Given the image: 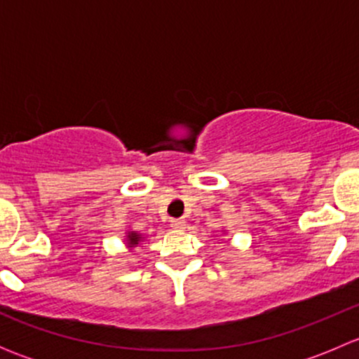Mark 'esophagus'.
Masks as SVG:
<instances>
[{
  "label": "esophagus",
  "instance_id": "1",
  "mask_svg": "<svg viewBox=\"0 0 359 359\" xmlns=\"http://www.w3.org/2000/svg\"><path fill=\"white\" fill-rule=\"evenodd\" d=\"M170 226H172L175 231H184V229H186V220L172 219V220H170Z\"/></svg>",
  "mask_w": 359,
  "mask_h": 359
}]
</instances>
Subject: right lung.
Returning <instances> with one entry per match:
<instances>
[{"label": "right lung", "instance_id": "right-lung-1", "mask_svg": "<svg viewBox=\"0 0 359 359\" xmlns=\"http://www.w3.org/2000/svg\"><path fill=\"white\" fill-rule=\"evenodd\" d=\"M142 240V234H139L137 231H128V236H126V241H128V247L133 248L139 245V241Z\"/></svg>", "mask_w": 359, "mask_h": 359}]
</instances>
